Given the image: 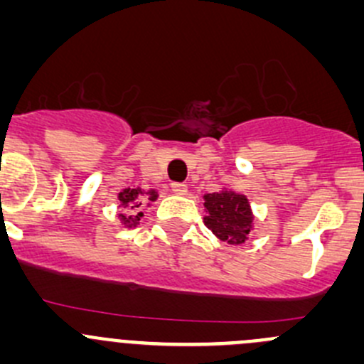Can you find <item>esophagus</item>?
Returning a JSON list of instances; mask_svg holds the SVG:
<instances>
[{
	"label": "esophagus",
	"mask_w": 364,
	"mask_h": 364,
	"mask_svg": "<svg viewBox=\"0 0 364 364\" xmlns=\"http://www.w3.org/2000/svg\"><path fill=\"white\" fill-rule=\"evenodd\" d=\"M171 190H172V193H176V195H185L188 188H186L185 183H172Z\"/></svg>",
	"instance_id": "34e87169"
}]
</instances>
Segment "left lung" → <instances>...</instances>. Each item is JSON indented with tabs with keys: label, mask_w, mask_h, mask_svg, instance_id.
Listing matches in <instances>:
<instances>
[{
	"label": "left lung",
	"mask_w": 364,
	"mask_h": 364,
	"mask_svg": "<svg viewBox=\"0 0 364 364\" xmlns=\"http://www.w3.org/2000/svg\"><path fill=\"white\" fill-rule=\"evenodd\" d=\"M205 214L204 223L211 228L214 235L228 244L246 242L251 232L252 214L250 202L244 195L235 192H216L204 197Z\"/></svg>",
	"instance_id": "1"
}]
</instances>
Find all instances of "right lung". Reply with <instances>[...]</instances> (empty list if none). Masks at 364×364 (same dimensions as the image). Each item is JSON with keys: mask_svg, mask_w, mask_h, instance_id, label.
Returning <instances> with one entry per match:
<instances>
[{"mask_svg": "<svg viewBox=\"0 0 364 364\" xmlns=\"http://www.w3.org/2000/svg\"><path fill=\"white\" fill-rule=\"evenodd\" d=\"M141 195H143L141 188H127L118 195V200L122 202L120 205L127 208V213L120 214L122 223H124L125 227H136V225L139 223L141 216H143V213H139V209L143 208L144 202H153L156 198V192H153V190L146 193V197H141Z\"/></svg>", "mask_w": 364, "mask_h": 364, "instance_id": "right-lung-1", "label": "right lung"}]
</instances>
